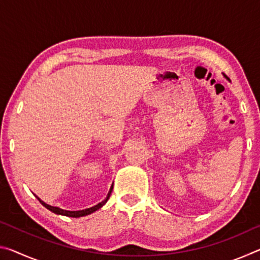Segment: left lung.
I'll list each match as a JSON object with an SVG mask.
<instances>
[{"mask_svg": "<svg viewBox=\"0 0 260 260\" xmlns=\"http://www.w3.org/2000/svg\"><path fill=\"white\" fill-rule=\"evenodd\" d=\"M225 78H226V76H225Z\"/></svg>", "mask_w": 260, "mask_h": 260, "instance_id": "obj_1", "label": "left lung"}]
</instances>
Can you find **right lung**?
<instances>
[{
	"label": "right lung",
	"instance_id": "add662e5",
	"mask_svg": "<svg viewBox=\"0 0 260 260\" xmlns=\"http://www.w3.org/2000/svg\"><path fill=\"white\" fill-rule=\"evenodd\" d=\"M112 188H113V184L111 186V188H110V190H109V192H108L107 197H105V199H104L102 202H101V203L96 204V205H94V206H91V208H88V209H85V210H79V211H69V210H64V209L57 208V206H52V205H49V204L45 203V202L39 199V197H38L37 195H35V197H37V199L39 200V202H40V203H41L43 206H45V208H47L48 210L51 211V212H54V213H56V214H59V215H65V217L80 218V217H85V215H88V214L93 213V212H95V211H98V210H100L101 208H102V206H103L105 203H107L108 200L110 199V195H111Z\"/></svg>",
	"mask_w": 260,
	"mask_h": 260
}]
</instances>
